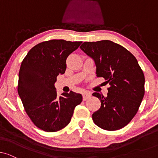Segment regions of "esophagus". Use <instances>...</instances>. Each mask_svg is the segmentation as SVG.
I'll return each instance as SVG.
<instances>
[{
  "instance_id": "esophagus-1",
  "label": "esophagus",
  "mask_w": 158,
  "mask_h": 158,
  "mask_svg": "<svg viewBox=\"0 0 158 158\" xmlns=\"http://www.w3.org/2000/svg\"><path fill=\"white\" fill-rule=\"evenodd\" d=\"M90 96H91V93L90 91H84L83 93V101H86L88 98H89Z\"/></svg>"
}]
</instances>
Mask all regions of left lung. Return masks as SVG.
Returning <instances> with one entry per match:
<instances>
[{
    "instance_id": "1",
    "label": "left lung",
    "mask_w": 158,
    "mask_h": 158,
    "mask_svg": "<svg viewBox=\"0 0 158 158\" xmlns=\"http://www.w3.org/2000/svg\"><path fill=\"white\" fill-rule=\"evenodd\" d=\"M96 64V76L109 83L107 96L95 92L101 108L94 122L108 131L124 127L136 115L144 95V76L137 59L124 47L109 40L85 42L80 47Z\"/></svg>"
}]
</instances>
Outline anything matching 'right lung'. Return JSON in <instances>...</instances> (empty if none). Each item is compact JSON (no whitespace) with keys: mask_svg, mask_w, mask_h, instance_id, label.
Listing matches in <instances>:
<instances>
[{"mask_svg":"<svg viewBox=\"0 0 158 158\" xmlns=\"http://www.w3.org/2000/svg\"><path fill=\"white\" fill-rule=\"evenodd\" d=\"M82 42L52 40L30 49L21 62L18 93L32 122L45 131L53 132L70 123L81 94L72 90L58 97L55 83L65 72L66 59Z\"/></svg>","mask_w":158,"mask_h":158,"instance_id":"obj_1","label":"right lung"}]
</instances>
